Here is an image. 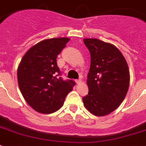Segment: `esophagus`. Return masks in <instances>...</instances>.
Masks as SVG:
<instances>
[{
  "label": "esophagus",
  "mask_w": 146,
  "mask_h": 146,
  "mask_svg": "<svg viewBox=\"0 0 146 146\" xmlns=\"http://www.w3.org/2000/svg\"><path fill=\"white\" fill-rule=\"evenodd\" d=\"M76 84H78V85H79V84H81L82 83V79H76Z\"/></svg>",
  "instance_id": "obj_1"
}]
</instances>
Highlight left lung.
Masks as SVG:
<instances>
[{"instance_id": "8db88e82", "label": "left lung", "mask_w": 146, "mask_h": 146, "mask_svg": "<svg viewBox=\"0 0 146 146\" xmlns=\"http://www.w3.org/2000/svg\"><path fill=\"white\" fill-rule=\"evenodd\" d=\"M84 43L91 54L87 79L89 91L82 98L84 106L94 115H106L120 106L127 93L128 66L114 45L92 38L84 39Z\"/></svg>"}]
</instances>
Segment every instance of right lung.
I'll return each instance as SVG.
<instances>
[{
  "instance_id": "right-lung-1",
  "label": "right lung",
  "mask_w": 146,
  "mask_h": 146,
  "mask_svg": "<svg viewBox=\"0 0 146 146\" xmlns=\"http://www.w3.org/2000/svg\"><path fill=\"white\" fill-rule=\"evenodd\" d=\"M70 39L44 40L25 53L17 71L18 84L26 102L35 111L50 114L64 105L75 82L63 80L57 66L58 55Z\"/></svg>"
}]
</instances>
